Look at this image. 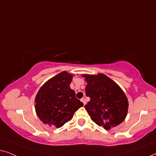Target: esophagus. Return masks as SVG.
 Here are the masks:
<instances>
[{
  "label": "esophagus",
  "instance_id": "1",
  "mask_svg": "<svg viewBox=\"0 0 156 156\" xmlns=\"http://www.w3.org/2000/svg\"><path fill=\"white\" fill-rule=\"evenodd\" d=\"M81 101H82V103L84 104V105H85V104H86V100H85L84 98H82V99H81Z\"/></svg>",
  "mask_w": 156,
  "mask_h": 156
}]
</instances>
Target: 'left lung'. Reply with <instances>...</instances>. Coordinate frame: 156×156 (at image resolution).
I'll return each instance as SVG.
<instances>
[{
    "label": "left lung",
    "instance_id": "left-lung-1",
    "mask_svg": "<svg viewBox=\"0 0 156 156\" xmlns=\"http://www.w3.org/2000/svg\"><path fill=\"white\" fill-rule=\"evenodd\" d=\"M82 76L87 82L86 95L90 98L84 108L91 120L106 130L122 123L127 115L129 102L121 87L104 74Z\"/></svg>",
    "mask_w": 156,
    "mask_h": 156
}]
</instances>
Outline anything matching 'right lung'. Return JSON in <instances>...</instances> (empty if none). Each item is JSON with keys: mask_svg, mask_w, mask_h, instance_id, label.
Instances as JSON below:
<instances>
[{"mask_svg": "<svg viewBox=\"0 0 156 156\" xmlns=\"http://www.w3.org/2000/svg\"><path fill=\"white\" fill-rule=\"evenodd\" d=\"M72 78V74L64 71L40 87L35 97V108L37 116L44 124L60 128L84 105L70 88Z\"/></svg>", "mask_w": 156, "mask_h": 156, "instance_id": "obj_1", "label": "right lung"}]
</instances>
